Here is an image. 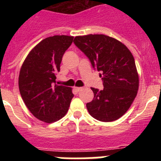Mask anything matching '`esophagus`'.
Masks as SVG:
<instances>
[{
    "label": "esophagus",
    "instance_id": "esophagus-1",
    "mask_svg": "<svg viewBox=\"0 0 161 161\" xmlns=\"http://www.w3.org/2000/svg\"><path fill=\"white\" fill-rule=\"evenodd\" d=\"M74 89H75V90H76V92H80V91L82 89V88L81 87H75Z\"/></svg>",
    "mask_w": 161,
    "mask_h": 161
}]
</instances>
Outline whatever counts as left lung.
<instances>
[{"instance_id":"1","label":"left lung","mask_w":161,"mask_h":161,"mask_svg":"<svg viewBox=\"0 0 161 161\" xmlns=\"http://www.w3.org/2000/svg\"><path fill=\"white\" fill-rule=\"evenodd\" d=\"M73 42L102 72L104 89H91L94 97L86 104L89 114L102 122L117 120L128 110L139 89L133 55L123 42L105 35L76 36Z\"/></svg>"}]
</instances>
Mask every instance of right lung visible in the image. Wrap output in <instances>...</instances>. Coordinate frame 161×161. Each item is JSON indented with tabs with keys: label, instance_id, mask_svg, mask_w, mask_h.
<instances>
[{
	"label": "right lung",
	"instance_id": "1",
	"mask_svg": "<svg viewBox=\"0 0 161 161\" xmlns=\"http://www.w3.org/2000/svg\"><path fill=\"white\" fill-rule=\"evenodd\" d=\"M73 38L55 35L44 38L32 48L20 69L18 87L22 100L31 113L44 123L62 119L74 96L72 88L55 85V74Z\"/></svg>",
	"mask_w": 161,
	"mask_h": 161
}]
</instances>
